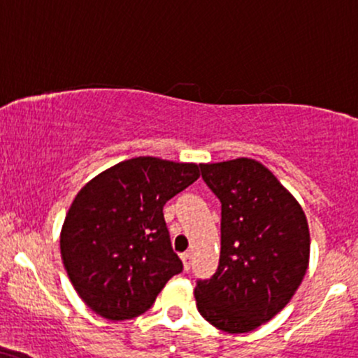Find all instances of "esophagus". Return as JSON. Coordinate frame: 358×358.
Returning a JSON list of instances; mask_svg holds the SVG:
<instances>
[{
    "label": "esophagus",
    "instance_id": "1",
    "mask_svg": "<svg viewBox=\"0 0 358 358\" xmlns=\"http://www.w3.org/2000/svg\"><path fill=\"white\" fill-rule=\"evenodd\" d=\"M182 262H183L185 272H188V270H190V266H192V253L190 252H185L183 255H182Z\"/></svg>",
    "mask_w": 358,
    "mask_h": 358
}]
</instances>
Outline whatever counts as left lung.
Listing matches in <instances>:
<instances>
[{
  "label": "left lung",
  "instance_id": "left-lung-1",
  "mask_svg": "<svg viewBox=\"0 0 358 358\" xmlns=\"http://www.w3.org/2000/svg\"><path fill=\"white\" fill-rule=\"evenodd\" d=\"M222 201L218 268L200 280V315L218 330L247 334L272 320L295 295L308 268L310 231L295 196L252 158L201 163Z\"/></svg>",
  "mask_w": 358,
  "mask_h": 358
}]
</instances>
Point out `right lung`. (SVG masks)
Instances as JSON below:
<instances>
[{"label": "right lung", "instance_id": "add662e5", "mask_svg": "<svg viewBox=\"0 0 358 358\" xmlns=\"http://www.w3.org/2000/svg\"><path fill=\"white\" fill-rule=\"evenodd\" d=\"M198 176L196 163L138 157L101 171L78 192L59 250L76 294L94 313L108 320L141 315L182 272L163 206Z\"/></svg>", "mask_w": 358, "mask_h": 358}]
</instances>
